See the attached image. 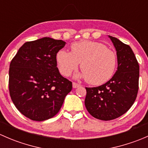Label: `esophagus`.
<instances>
[{
    "label": "esophagus",
    "mask_w": 148,
    "mask_h": 148,
    "mask_svg": "<svg viewBox=\"0 0 148 148\" xmlns=\"http://www.w3.org/2000/svg\"><path fill=\"white\" fill-rule=\"evenodd\" d=\"M72 86H73V88H77L79 87V86H80V84H79L75 83V82H73Z\"/></svg>",
    "instance_id": "1"
}]
</instances>
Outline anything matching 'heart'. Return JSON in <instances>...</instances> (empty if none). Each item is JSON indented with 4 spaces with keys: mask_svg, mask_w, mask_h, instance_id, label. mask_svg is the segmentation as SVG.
Returning a JSON list of instances; mask_svg holds the SVG:
<instances>
[{
    "mask_svg": "<svg viewBox=\"0 0 148 148\" xmlns=\"http://www.w3.org/2000/svg\"><path fill=\"white\" fill-rule=\"evenodd\" d=\"M56 63L62 75L68 77L78 69L77 78L86 79L91 84L99 85L112 78L117 66V56L102 43L81 41L71 44V52L60 50L56 53Z\"/></svg>",
    "mask_w": 148,
    "mask_h": 148,
    "instance_id": "obj_1",
    "label": "heart"
}]
</instances>
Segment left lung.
<instances>
[{"label": "left lung", "instance_id": "left-lung-1", "mask_svg": "<svg viewBox=\"0 0 148 148\" xmlns=\"http://www.w3.org/2000/svg\"><path fill=\"white\" fill-rule=\"evenodd\" d=\"M117 51V70L111 79L97 87H86L84 104L92 117L112 120L128 111L136 99L140 67L130 46L109 36Z\"/></svg>", "mask_w": 148, "mask_h": 148}]
</instances>
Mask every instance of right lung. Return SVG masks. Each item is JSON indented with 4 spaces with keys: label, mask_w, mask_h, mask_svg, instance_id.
Segmentation results:
<instances>
[{
    "label": "right lung",
    "mask_w": 148,
    "mask_h": 148,
    "mask_svg": "<svg viewBox=\"0 0 148 148\" xmlns=\"http://www.w3.org/2000/svg\"><path fill=\"white\" fill-rule=\"evenodd\" d=\"M65 44L49 37L28 41L10 62V97L18 110L31 120L56 115L72 89V83L61 75L56 63V53Z\"/></svg>",
    "instance_id": "add662e5"
}]
</instances>
